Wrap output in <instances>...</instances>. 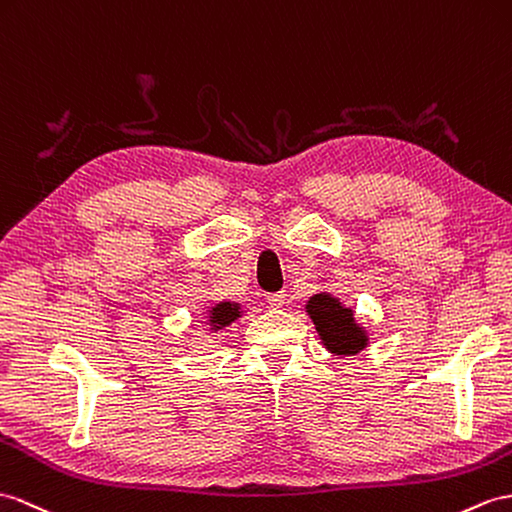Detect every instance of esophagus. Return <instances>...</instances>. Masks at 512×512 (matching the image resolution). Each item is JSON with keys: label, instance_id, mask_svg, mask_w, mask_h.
Returning a JSON list of instances; mask_svg holds the SVG:
<instances>
[{"label": "esophagus", "instance_id": "obj_1", "mask_svg": "<svg viewBox=\"0 0 512 512\" xmlns=\"http://www.w3.org/2000/svg\"><path fill=\"white\" fill-rule=\"evenodd\" d=\"M265 299L271 308H282V304L286 302V295L284 293H267Z\"/></svg>", "mask_w": 512, "mask_h": 512}]
</instances>
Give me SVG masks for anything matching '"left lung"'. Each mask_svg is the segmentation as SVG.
<instances>
[{"mask_svg":"<svg viewBox=\"0 0 512 512\" xmlns=\"http://www.w3.org/2000/svg\"><path fill=\"white\" fill-rule=\"evenodd\" d=\"M306 313L313 319L323 347L334 356H354L369 345V332L356 323L354 310L343 306L332 293H317L306 302Z\"/></svg>","mask_w":512,"mask_h":512,"instance_id":"8db88e82","label":"left lung"}]
</instances>
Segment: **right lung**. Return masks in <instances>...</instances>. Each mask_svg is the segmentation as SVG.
Segmentation results:
<instances>
[{
	"mask_svg": "<svg viewBox=\"0 0 512 512\" xmlns=\"http://www.w3.org/2000/svg\"><path fill=\"white\" fill-rule=\"evenodd\" d=\"M243 315L241 304L236 302H219L206 310V323L213 332H219L223 328L232 326V323Z\"/></svg>",
	"mask_w": 512,
	"mask_h": 512,
	"instance_id": "right-lung-1",
	"label": "right lung"
}]
</instances>
